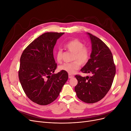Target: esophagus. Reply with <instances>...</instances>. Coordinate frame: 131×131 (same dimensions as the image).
Here are the masks:
<instances>
[{"label":"esophagus","mask_w":131,"mask_h":131,"mask_svg":"<svg viewBox=\"0 0 131 131\" xmlns=\"http://www.w3.org/2000/svg\"><path fill=\"white\" fill-rule=\"evenodd\" d=\"M68 77H69V79H71V78H73V77H74V76H73V75H71V74H69V75H68Z\"/></svg>","instance_id":"34e87169"}]
</instances>
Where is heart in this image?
I'll return each instance as SVG.
<instances>
[{"label":"heart","mask_w":131,"mask_h":131,"mask_svg":"<svg viewBox=\"0 0 131 131\" xmlns=\"http://www.w3.org/2000/svg\"><path fill=\"white\" fill-rule=\"evenodd\" d=\"M64 46L67 50L73 53L72 60L74 61L64 63L59 66V69L61 71L72 74L79 68L80 63L85 64L89 61L90 57V50L88 47L84 46V44L82 42L77 39L69 41L66 43ZM62 54V50L58 49L56 54L58 62H61Z\"/></svg>","instance_id":"b5f03b06"}]
</instances>
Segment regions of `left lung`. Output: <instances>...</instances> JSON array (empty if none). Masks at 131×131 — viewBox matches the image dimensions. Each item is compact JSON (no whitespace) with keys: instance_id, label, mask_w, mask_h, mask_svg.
<instances>
[{"instance_id":"1","label":"left lung","mask_w":131,"mask_h":131,"mask_svg":"<svg viewBox=\"0 0 131 131\" xmlns=\"http://www.w3.org/2000/svg\"><path fill=\"white\" fill-rule=\"evenodd\" d=\"M89 37L92 51L90 58L81 69L89 77L75 75L78 84L75 91L78 97L87 103H94L101 100L108 92L116 73L112 52L100 39L87 33Z\"/></svg>"}]
</instances>
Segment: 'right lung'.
Segmentation results:
<instances>
[{"mask_svg": "<svg viewBox=\"0 0 131 131\" xmlns=\"http://www.w3.org/2000/svg\"><path fill=\"white\" fill-rule=\"evenodd\" d=\"M64 34H43L31 42L21 55L19 80L27 96L38 104L46 105L53 102L68 80L67 72L54 74L57 64L53 48L57 39Z\"/></svg>", "mask_w": 131, "mask_h": 131, "instance_id": "add662e5", "label": "right lung"}]
</instances>
